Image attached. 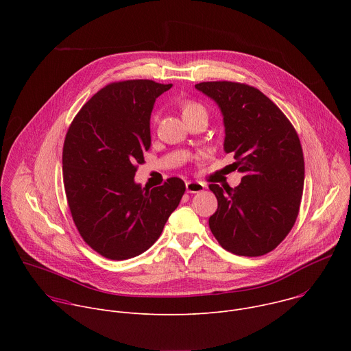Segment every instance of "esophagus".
<instances>
[{"mask_svg":"<svg viewBox=\"0 0 351 351\" xmlns=\"http://www.w3.org/2000/svg\"><path fill=\"white\" fill-rule=\"evenodd\" d=\"M204 184L202 182H186V190L187 193H199L204 190Z\"/></svg>","mask_w":351,"mask_h":351,"instance_id":"esophagus-1","label":"esophagus"}]
</instances>
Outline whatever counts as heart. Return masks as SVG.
<instances>
[{"instance_id": "obj_1", "label": "heart", "mask_w": 351, "mask_h": 351, "mask_svg": "<svg viewBox=\"0 0 351 351\" xmlns=\"http://www.w3.org/2000/svg\"><path fill=\"white\" fill-rule=\"evenodd\" d=\"M179 110L186 122L198 115H207L206 107L202 103L195 101V99H183V101L179 104Z\"/></svg>"}]
</instances>
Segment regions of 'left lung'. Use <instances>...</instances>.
Instances as JSON below:
<instances>
[{
  "mask_svg": "<svg viewBox=\"0 0 351 351\" xmlns=\"http://www.w3.org/2000/svg\"><path fill=\"white\" fill-rule=\"evenodd\" d=\"M219 106L225 152L232 153L241 183L232 189L210 184L218 210L210 229L236 256L258 257L276 248L291 230L302 203L304 156L298 134L258 88L237 82L195 84Z\"/></svg>",
  "mask_w": 351,
  "mask_h": 351,
  "instance_id": "left-lung-1",
  "label": "left lung"
}]
</instances>
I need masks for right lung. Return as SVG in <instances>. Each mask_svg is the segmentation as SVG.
<instances>
[{
  "label": "right lung",
  "instance_id": "1",
  "mask_svg": "<svg viewBox=\"0 0 351 351\" xmlns=\"http://www.w3.org/2000/svg\"><path fill=\"white\" fill-rule=\"evenodd\" d=\"M171 87L148 79L110 83L66 132L62 175L72 219L82 239L108 260L133 258L152 247L184 194L179 178L152 190L133 179L152 144L156 98Z\"/></svg>",
  "mask_w": 351,
  "mask_h": 351
}]
</instances>
